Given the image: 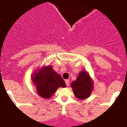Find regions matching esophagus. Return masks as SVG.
<instances>
[{
	"label": "esophagus",
	"mask_w": 127,
	"mask_h": 127,
	"mask_svg": "<svg viewBox=\"0 0 127 127\" xmlns=\"http://www.w3.org/2000/svg\"><path fill=\"white\" fill-rule=\"evenodd\" d=\"M69 82H70L69 80H65V83L67 86H69Z\"/></svg>",
	"instance_id": "1"
}]
</instances>
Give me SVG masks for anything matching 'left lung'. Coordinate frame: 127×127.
<instances>
[{"mask_svg":"<svg viewBox=\"0 0 127 127\" xmlns=\"http://www.w3.org/2000/svg\"><path fill=\"white\" fill-rule=\"evenodd\" d=\"M71 87L74 94L80 99L90 97L94 88V81L86 70H82L75 81H72Z\"/></svg>","mask_w":127,"mask_h":127,"instance_id":"obj_1","label":"left lung"}]
</instances>
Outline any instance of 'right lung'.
<instances>
[{"label": "right lung", "instance_id": "1", "mask_svg": "<svg viewBox=\"0 0 127 127\" xmlns=\"http://www.w3.org/2000/svg\"><path fill=\"white\" fill-rule=\"evenodd\" d=\"M31 78L38 95L44 99L53 96L60 87L66 86L61 76L53 69L51 65L43 66L39 70H36Z\"/></svg>", "mask_w": 127, "mask_h": 127}]
</instances>
